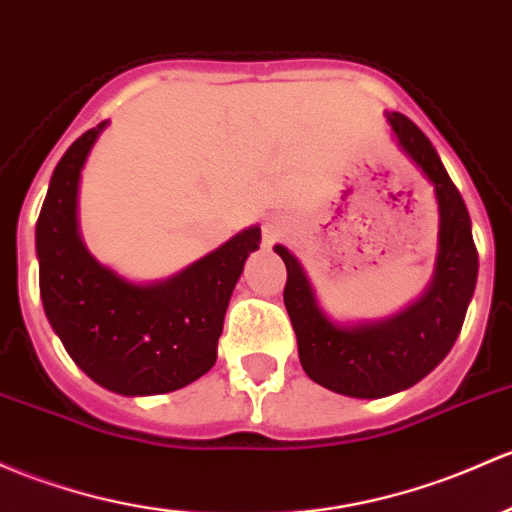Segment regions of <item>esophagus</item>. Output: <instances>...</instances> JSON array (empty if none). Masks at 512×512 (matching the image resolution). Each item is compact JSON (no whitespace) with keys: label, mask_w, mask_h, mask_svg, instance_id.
<instances>
[{"label":"esophagus","mask_w":512,"mask_h":512,"mask_svg":"<svg viewBox=\"0 0 512 512\" xmlns=\"http://www.w3.org/2000/svg\"><path fill=\"white\" fill-rule=\"evenodd\" d=\"M284 230V220L282 218H267L265 225H262V233H265V242H272L279 233Z\"/></svg>","instance_id":"obj_1"}]
</instances>
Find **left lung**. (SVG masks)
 Here are the masks:
<instances>
[{
    "instance_id": "8db88e82",
    "label": "left lung",
    "mask_w": 512,
    "mask_h": 512,
    "mask_svg": "<svg viewBox=\"0 0 512 512\" xmlns=\"http://www.w3.org/2000/svg\"><path fill=\"white\" fill-rule=\"evenodd\" d=\"M385 117L402 152L434 186L439 203L437 265L422 297L387 319L338 324L319 306L297 257L274 245L287 265L284 306L297 333L301 368L326 390L360 400L395 395L437 368L459 338L478 277L469 211L437 149L405 115L387 112Z\"/></svg>"
}]
</instances>
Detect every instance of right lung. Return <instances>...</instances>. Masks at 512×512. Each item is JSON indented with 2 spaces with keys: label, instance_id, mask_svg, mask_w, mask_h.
I'll use <instances>...</instances> for the list:
<instances>
[{
  "label": "right lung",
  "instance_id": "add662e5",
  "mask_svg": "<svg viewBox=\"0 0 512 512\" xmlns=\"http://www.w3.org/2000/svg\"><path fill=\"white\" fill-rule=\"evenodd\" d=\"M107 122L78 137L53 169L36 223L39 287L48 324L73 363L117 395H161L215 365L230 294L260 228L161 282L134 284L100 265L78 230L80 171Z\"/></svg>",
  "mask_w": 512,
  "mask_h": 512
}]
</instances>
